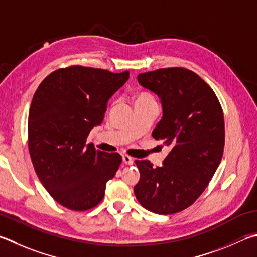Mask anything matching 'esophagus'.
Listing matches in <instances>:
<instances>
[{"mask_svg": "<svg viewBox=\"0 0 257 257\" xmlns=\"http://www.w3.org/2000/svg\"><path fill=\"white\" fill-rule=\"evenodd\" d=\"M122 161H123L124 164H127V165L134 164V160L130 156H128V155H123L122 156Z\"/></svg>", "mask_w": 257, "mask_h": 257, "instance_id": "obj_1", "label": "esophagus"}]
</instances>
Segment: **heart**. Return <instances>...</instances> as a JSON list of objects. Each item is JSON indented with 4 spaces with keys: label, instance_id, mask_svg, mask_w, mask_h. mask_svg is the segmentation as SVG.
Returning <instances> with one entry per match:
<instances>
[{
    "label": "heart",
    "instance_id": "b5f03b06",
    "mask_svg": "<svg viewBox=\"0 0 257 257\" xmlns=\"http://www.w3.org/2000/svg\"><path fill=\"white\" fill-rule=\"evenodd\" d=\"M135 104H146V103H156L155 97L148 92H139L134 96Z\"/></svg>",
    "mask_w": 257,
    "mask_h": 257
}]
</instances>
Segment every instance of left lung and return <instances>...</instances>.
Listing matches in <instances>:
<instances>
[{"label":"left lung","mask_w":257,"mask_h":257,"mask_svg":"<svg viewBox=\"0 0 257 257\" xmlns=\"http://www.w3.org/2000/svg\"><path fill=\"white\" fill-rule=\"evenodd\" d=\"M137 80L161 99L163 116L152 135L171 151L162 166L135 162L141 179L134 192L154 213L180 212L201 195L221 162L225 121L220 102L198 74L183 67L142 73Z\"/></svg>","instance_id":"left-lung-1"}]
</instances>
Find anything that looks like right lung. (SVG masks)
I'll use <instances>...</instances> for the list:
<instances>
[{
    "label": "right lung",
    "instance_id": "obj_1",
    "mask_svg": "<svg viewBox=\"0 0 257 257\" xmlns=\"http://www.w3.org/2000/svg\"><path fill=\"white\" fill-rule=\"evenodd\" d=\"M128 78V71L69 66L49 74L35 92L28 118L30 157L45 189L65 208L97 206L122 162L118 153L96 151L86 139Z\"/></svg>",
    "mask_w": 257,
    "mask_h": 257
}]
</instances>
